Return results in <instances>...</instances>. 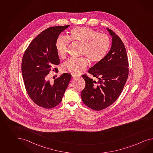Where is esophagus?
Here are the masks:
<instances>
[{"label": "esophagus", "mask_w": 153, "mask_h": 153, "mask_svg": "<svg viewBox=\"0 0 153 153\" xmlns=\"http://www.w3.org/2000/svg\"><path fill=\"white\" fill-rule=\"evenodd\" d=\"M80 76V75H72V77L73 78H79Z\"/></svg>", "instance_id": "34e87169"}]
</instances>
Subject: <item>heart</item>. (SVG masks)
<instances>
[{"label":"heart","mask_w":153,"mask_h":153,"mask_svg":"<svg viewBox=\"0 0 153 153\" xmlns=\"http://www.w3.org/2000/svg\"><path fill=\"white\" fill-rule=\"evenodd\" d=\"M70 40L82 45L80 55L85 56L93 63L102 61L110 46V39L107 34L98 33V31L86 27H75L70 31L69 38L60 35L56 40V50L62 59L67 56ZM88 64V60L85 58H71L63 64V69L65 72L78 74L84 71Z\"/></svg>","instance_id":"b5f03b06"}]
</instances>
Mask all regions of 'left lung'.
<instances>
[{
	"label": "left lung",
	"mask_w": 153,
	"mask_h": 153,
	"mask_svg": "<svg viewBox=\"0 0 153 153\" xmlns=\"http://www.w3.org/2000/svg\"><path fill=\"white\" fill-rule=\"evenodd\" d=\"M111 47L102 61L90 68L89 73L98 82L82 75L85 82L82 91V102L94 110H101L111 105L121 94L129 74V63L126 48L122 40L111 29Z\"/></svg>",
	"instance_id": "8db88e82"
}]
</instances>
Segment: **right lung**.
Instances as JSON below:
<instances>
[{
	"mask_svg": "<svg viewBox=\"0 0 153 153\" xmlns=\"http://www.w3.org/2000/svg\"><path fill=\"white\" fill-rule=\"evenodd\" d=\"M70 25L49 27L35 37L24 54L22 72L27 94L36 104L51 109L58 105L71 80V75L64 73L51 82L48 74L58 71L60 59L55 48L59 34Z\"/></svg>",
	"mask_w": 153,
	"mask_h": 153,
	"instance_id": "right-lung-1",
	"label": "right lung"
}]
</instances>
